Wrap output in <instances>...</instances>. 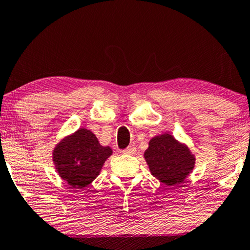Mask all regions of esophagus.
<instances>
[{"mask_svg":"<svg viewBox=\"0 0 250 250\" xmlns=\"http://www.w3.org/2000/svg\"><path fill=\"white\" fill-rule=\"evenodd\" d=\"M135 152H136L135 146H128V148L123 150V153H125V155H134Z\"/></svg>","mask_w":250,"mask_h":250,"instance_id":"1","label":"esophagus"}]
</instances>
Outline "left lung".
Listing matches in <instances>:
<instances>
[{
    "label": "left lung",
    "mask_w": 250,
    "mask_h": 250,
    "mask_svg": "<svg viewBox=\"0 0 250 250\" xmlns=\"http://www.w3.org/2000/svg\"><path fill=\"white\" fill-rule=\"evenodd\" d=\"M151 175L166 187L183 183L196 165V156L170 133L156 135L143 153Z\"/></svg>",
    "instance_id": "1"
}]
</instances>
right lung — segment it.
Masks as SVG:
<instances>
[{"mask_svg": "<svg viewBox=\"0 0 250 250\" xmlns=\"http://www.w3.org/2000/svg\"><path fill=\"white\" fill-rule=\"evenodd\" d=\"M111 155L110 146H101L93 132L81 127L57 143L52 160L57 173L70 189L84 191L97 179Z\"/></svg>", "mask_w": 250, "mask_h": 250, "instance_id": "add662e5", "label": "right lung"}]
</instances>
